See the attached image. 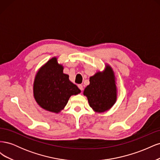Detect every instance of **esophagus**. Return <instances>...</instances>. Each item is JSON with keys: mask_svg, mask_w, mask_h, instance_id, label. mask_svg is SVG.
<instances>
[{"mask_svg": "<svg viewBox=\"0 0 160 160\" xmlns=\"http://www.w3.org/2000/svg\"><path fill=\"white\" fill-rule=\"evenodd\" d=\"M78 88H79V89L81 91H83V85H78Z\"/></svg>", "mask_w": 160, "mask_h": 160, "instance_id": "esophagus-1", "label": "esophagus"}]
</instances>
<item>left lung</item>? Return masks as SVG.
Returning <instances> with one entry per match:
<instances>
[{"instance_id": "1", "label": "left lung", "mask_w": 160, "mask_h": 160, "mask_svg": "<svg viewBox=\"0 0 160 160\" xmlns=\"http://www.w3.org/2000/svg\"><path fill=\"white\" fill-rule=\"evenodd\" d=\"M89 82L83 94L88 97L90 107L97 112L109 109L117 98L114 74L111 67L107 66L104 72H97L91 77Z\"/></svg>"}]
</instances>
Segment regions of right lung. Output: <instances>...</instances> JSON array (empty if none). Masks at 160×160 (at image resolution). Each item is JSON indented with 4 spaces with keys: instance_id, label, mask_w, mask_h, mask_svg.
I'll return each instance as SVG.
<instances>
[{
    "instance_id": "add662e5",
    "label": "right lung",
    "mask_w": 160,
    "mask_h": 160,
    "mask_svg": "<svg viewBox=\"0 0 160 160\" xmlns=\"http://www.w3.org/2000/svg\"><path fill=\"white\" fill-rule=\"evenodd\" d=\"M63 67L52 58L38 71L34 82V97L41 108L54 113L64 108L70 97L81 90L62 72Z\"/></svg>"
}]
</instances>
